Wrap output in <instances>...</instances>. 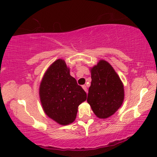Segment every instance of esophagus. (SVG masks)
<instances>
[{
	"mask_svg": "<svg viewBox=\"0 0 157 157\" xmlns=\"http://www.w3.org/2000/svg\"><path fill=\"white\" fill-rule=\"evenodd\" d=\"M82 88L83 89V90H84L85 91H86V93L88 92V90H87V88H86V85H83V86H82Z\"/></svg>",
	"mask_w": 157,
	"mask_h": 157,
	"instance_id": "34e87169",
	"label": "esophagus"
}]
</instances>
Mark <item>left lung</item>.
<instances>
[{
	"label": "left lung",
	"instance_id": "8db88e82",
	"mask_svg": "<svg viewBox=\"0 0 157 157\" xmlns=\"http://www.w3.org/2000/svg\"><path fill=\"white\" fill-rule=\"evenodd\" d=\"M91 76L87 101L97 117L107 118L123 102V84L111 65L104 60L91 68Z\"/></svg>",
	"mask_w": 157,
	"mask_h": 157
}]
</instances>
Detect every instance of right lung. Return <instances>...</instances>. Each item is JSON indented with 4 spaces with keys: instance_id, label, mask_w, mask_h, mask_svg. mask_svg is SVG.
Segmentation results:
<instances>
[{
    "instance_id": "add662e5",
    "label": "right lung",
    "mask_w": 157,
    "mask_h": 157,
    "mask_svg": "<svg viewBox=\"0 0 157 157\" xmlns=\"http://www.w3.org/2000/svg\"><path fill=\"white\" fill-rule=\"evenodd\" d=\"M40 101L49 117L63 125L73 123L86 93L70 75L62 59L55 61L44 74L40 86Z\"/></svg>"
}]
</instances>
